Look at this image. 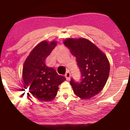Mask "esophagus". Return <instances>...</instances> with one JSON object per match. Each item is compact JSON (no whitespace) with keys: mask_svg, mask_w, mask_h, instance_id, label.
Instances as JSON below:
<instances>
[{"mask_svg":"<svg viewBox=\"0 0 130 130\" xmlns=\"http://www.w3.org/2000/svg\"><path fill=\"white\" fill-rule=\"evenodd\" d=\"M65 78H66V79L67 80H69V79H70V77H71V73L69 71H68L67 72L66 74H65Z\"/></svg>","mask_w":130,"mask_h":130,"instance_id":"esophagus-1","label":"esophagus"}]
</instances>
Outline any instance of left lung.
I'll use <instances>...</instances> for the list:
<instances>
[{
	"label": "left lung",
	"instance_id": "left-lung-1",
	"mask_svg": "<svg viewBox=\"0 0 130 130\" xmlns=\"http://www.w3.org/2000/svg\"><path fill=\"white\" fill-rule=\"evenodd\" d=\"M63 44L75 56L81 74L79 82L71 78L74 93L83 99H89L100 92L106 84L110 71L109 60L105 53L89 40L67 39Z\"/></svg>",
	"mask_w": 130,
	"mask_h": 130
}]
</instances>
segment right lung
<instances>
[{"label":"right lung","mask_w":130,"mask_h":130,"mask_svg":"<svg viewBox=\"0 0 130 130\" xmlns=\"http://www.w3.org/2000/svg\"><path fill=\"white\" fill-rule=\"evenodd\" d=\"M56 44L55 41H41L32 49L24 64L22 77L25 87L40 101L53 100L58 93V86L66 79L45 63Z\"/></svg>","instance_id":"obj_1"}]
</instances>
